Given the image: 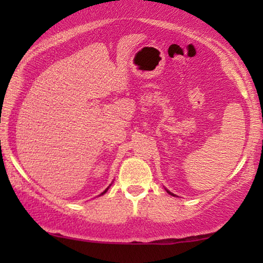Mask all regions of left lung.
Here are the masks:
<instances>
[{
  "mask_svg": "<svg viewBox=\"0 0 263 263\" xmlns=\"http://www.w3.org/2000/svg\"><path fill=\"white\" fill-rule=\"evenodd\" d=\"M167 193H168V194H171V193H170V192H168V190H167ZM171 195H172V194H171Z\"/></svg>",
  "mask_w": 263,
  "mask_h": 263,
  "instance_id": "left-lung-1",
  "label": "left lung"
}]
</instances>
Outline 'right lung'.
<instances>
[{
	"label": "right lung",
	"mask_w": 263,
	"mask_h": 263,
	"mask_svg": "<svg viewBox=\"0 0 263 263\" xmlns=\"http://www.w3.org/2000/svg\"><path fill=\"white\" fill-rule=\"evenodd\" d=\"M107 190V189H106ZM106 190H105V192H104V193H102V195H103V194H105L106 193Z\"/></svg>",
	"instance_id": "1"
}]
</instances>
